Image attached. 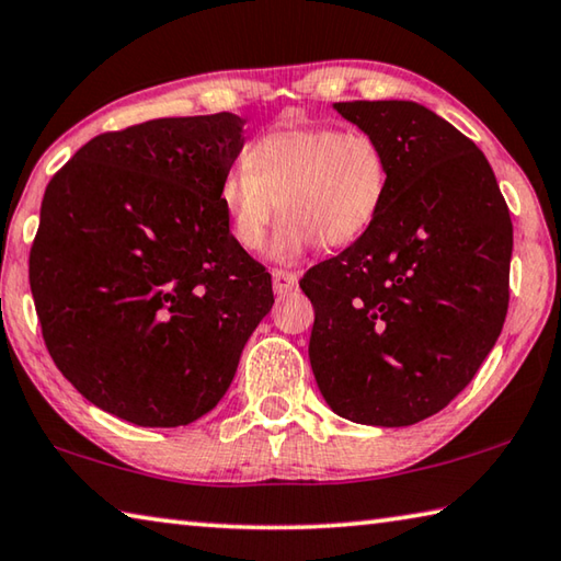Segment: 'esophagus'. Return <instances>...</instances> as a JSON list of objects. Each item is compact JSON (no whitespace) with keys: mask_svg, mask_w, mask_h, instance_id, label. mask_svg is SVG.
Here are the masks:
<instances>
[{"mask_svg":"<svg viewBox=\"0 0 561 561\" xmlns=\"http://www.w3.org/2000/svg\"><path fill=\"white\" fill-rule=\"evenodd\" d=\"M272 282H274V291L279 294H289V291H294L297 289V284H299V277L294 272H284V270H274L272 272Z\"/></svg>","mask_w":561,"mask_h":561,"instance_id":"esophagus-1","label":"esophagus"}]
</instances>
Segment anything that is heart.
<instances>
[{
	"label": "heart",
	"instance_id": "heart-1",
	"mask_svg": "<svg viewBox=\"0 0 561 561\" xmlns=\"http://www.w3.org/2000/svg\"><path fill=\"white\" fill-rule=\"evenodd\" d=\"M390 161L370 131L333 125H287L262 135L245 164L220 181L218 201L230 236L242 250H260L277 210L284 220L272 240L277 262H294L323 242H358L382 213Z\"/></svg>",
	"mask_w": 561,
	"mask_h": 561
}]
</instances>
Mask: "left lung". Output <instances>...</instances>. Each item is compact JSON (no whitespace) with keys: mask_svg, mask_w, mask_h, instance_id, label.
I'll list each match as a JSON object with an SVG mask.
<instances>
[{"mask_svg":"<svg viewBox=\"0 0 561 561\" xmlns=\"http://www.w3.org/2000/svg\"><path fill=\"white\" fill-rule=\"evenodd\" d=\"M333 107L380 141L390 191L375 226L299 282L316 313L311 370L335 414L410 426L473 380L503 331L511 210L483 151L432 110Z\"/></svg>","mask_w":561,"mask_h":561,"instance_id":"left-lung-1","label":"left lung"}]
</instances>
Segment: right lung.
I'll return each mask as SVG.
<instances>
[{"label": "right lung", "instance_id": "add662e5", "mask_svg": "<svg viewBox=\"0 0 561 561\" xmlns=\"http://www.w3.org/2000/svg\"><path fill=\"white\" fill-rule=\"evenodd\" d=\"M232 112L105 131L56 171L28 282L56 368L137 426L210 412L274 304L218 188L242 149Z\"/></svg>", "mask_w": 561, "mask_h": 561}]
</instances>
